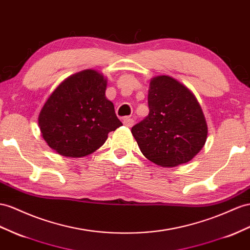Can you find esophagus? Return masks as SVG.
Returning a JSON list of instances; mask_svg holds the SVG:
<instances>
[{"label": "esophagus", "mask_w": 250, "mask_h": 250, "mask_svg": "<svg viewBox=\"0 0 250 250\" xmlns=\"http://www.w3.org/2000/svg\"><path fill=\"white\" fill-rule=\"evenodd\" d=\"M124 125L125 126L131 127L134 125V120L132 118H130V117H125V118H124Z\"/></svg>", "instance_id": "esophagus-1"}]
</instances>
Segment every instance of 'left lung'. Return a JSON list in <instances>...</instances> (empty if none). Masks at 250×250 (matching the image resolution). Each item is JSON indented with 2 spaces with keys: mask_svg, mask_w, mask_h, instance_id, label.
<instances>
[{
  "mask_svg": "<svg viewBox=\"0 0 250 250\" xmlns=\"http://www.w3.org/2000/svg\"><path fill=\"white\" fill-rule=\"evenodd\" d=\"M149 115L132 127L143 154L162 167L190 162L207 139V124L194 95L169 76L150 82Z\"/></svg>",
  "mask_w": 250,
  "mask_h": 250,
  "instance_id": "1",
  "label": "left lung"
}]
</instances>
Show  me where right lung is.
<instances>
[{"mask_svg":"<svg viewBox=\"0 0 250 250\" xmlns=\"http://www.w3.org/2000/svg\"><path fill=\"white\" fill-rule=\"evenodd\" d=\"M106 80L93 69L70 76L56 88L39 115L44 140L60 155L81 157L123 125L105 98Z\"/></svg>","mask_w":250,"mask_h":250,"instance_id":"obj_1","label":"right lung"}]
</instances>
